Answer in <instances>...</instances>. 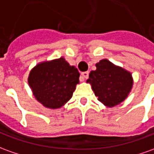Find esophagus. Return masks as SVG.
<instances>
[{"instance_id":"esophagus-1","label":"esophagus","mask_w":154,"mask_h":154,"mask_svg":"<svg viewBox=\"0 0 154 154\" xmlns=\"http://www.w3.org/2000/svg\"><path fill=\"white\" fill-rule=\"evenodd\" d=\"M81 75H82V77H83L84 79H88V77H89V72L88 71L83 72V73H81Z\"/></svg>"}]
</instances>
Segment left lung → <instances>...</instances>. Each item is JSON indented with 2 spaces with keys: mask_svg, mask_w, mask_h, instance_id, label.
Wrapping results in <instances>:
<instances>
[{
  "mask_svg": "<svg viewBox=\"0 0 154 154\" xmlns=\"http://www.w3.org/2000/svg\"><path fill=\"white\" fill-rule=\"evenodd\" d=\"M95 66L96 69L91 71L87 79L95 96L107 107L124 101L132 88V74L107 59H101Z\"/></svg>",
  "mask_w": 154,
  "mask_h": 154,
  "instance_id": "1",
  "label": "left lung"
}]
</instances>
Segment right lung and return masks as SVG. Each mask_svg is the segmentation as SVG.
I'll return each mask as SVG.
<instances>
[{
  "label": "right lung",
  "mask_w": 154,
  "mask_h": 154,
  "mask_svg": "<svg viewBox=\"0 0 154 154\" xmlns=\"http://www.w3.org/2000/svg\"><path fill=\"white\" fill-rule=\"evenodd\" d=\"M79 78L78 69L61 57L38 63L30 71L28 85L43 106L57 109L71 99Z\"/></svg>",
  "instance_id": "obj_1"
}]
</instances>
